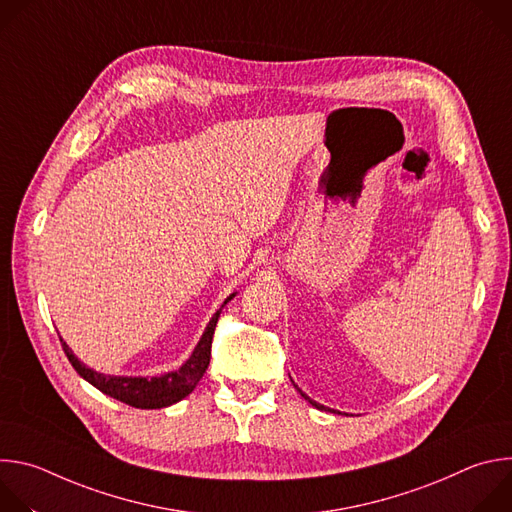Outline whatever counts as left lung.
<instances>
[{
	"mask_svg": "<svg viewBox=\"0 0 512 512\" xmlns=\"http://www.w3.org/2000/svg\"><path fill=\"white\" fill-rule=\"evenodd\" d=\"M296 389H298V385H296ZM298 391H300V395H302L306 401H310V405H312V407H316V409H320V411H332V413H334V409H328V407H324V405H320V403L312 401V399H310V397H308V395H306L302 389H298Z\"/></svg>",
	"mask_w": 512,
	"mask_h": 512,
	"instance_id": "1",
	"label": "left lung"
}]
</instances>
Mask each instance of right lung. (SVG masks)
I'll return each instance as SVG.
<instances>
[{
  "mask_svg": "<svg viewBox=\"0 0 512 512\" xmlns=\"http://www.w3.org/2000/svg\"><path fill=\"white\" fill-rule=\"evenodd\" d=\"M235 298V294H231L227 302H231ZM225 304L221 306V310L225 308ZM221 310H218L212 320L208 322L200 342L196 344L192 356L182 364L178 371L160 375V377H111V375H103L97 373L93 369H87L85 364L72 354V350L68 348V344L60 338L62 342V350L68 356L70 364L75 367V371L89 381L93 387H97L101 393L131 405L135 409H162L168 405H174L178 401H182L186 395H190L194 391V387L200 383L202 375L208 369L210 362V346H212V336H214V328L218 322V316H221Z\"/></svg>",
  "mask_w": 512,
  "mask_h": 512,
  "instance_id": "obj_1",
  "label": "right lung"
}]
</instances>
